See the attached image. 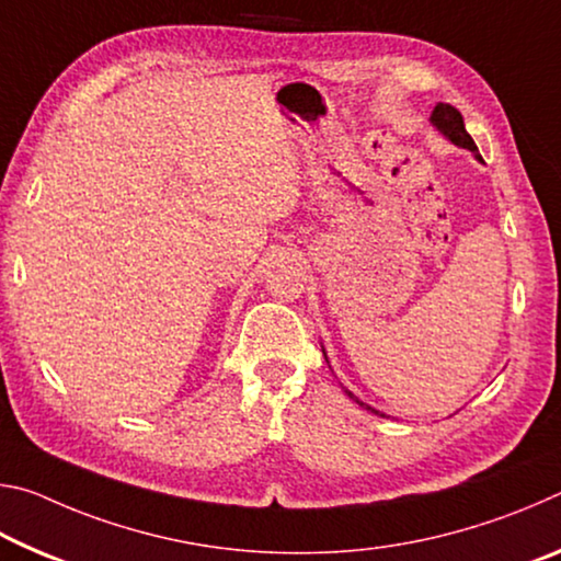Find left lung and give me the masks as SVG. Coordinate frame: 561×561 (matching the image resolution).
Wrapping results in <instances>:
<instances>
[{
    "instance_id": "8db88e82",
    "label": "left lung",
    "mask_w": 561,
    "mask_h": 561,
    "mask_svg": "<svg viewBox=\"0 0 561 561\" xmlns=\"http://www.w3.org/2000/svg\"><path fill=\"white\" fill-rule=\"evenodd\" d=\"M431 121H433V126L438 128L443 136H448L455 146H460V148H468V150H478V146H474V140L470 138V133L465 130V121H462V116H460V111L458 108H453V106H448V103H438V106H435V111H433V116H431ZM480 158V156H478ZM348 393V391H346ZM351 398H354V393H348ZM356 403H360L358 398H354ZM360 405H366V403H360ZM368 408V405H366ZM368 411H374V408H368ZM374 413H378V411H374Z\"/></svg>"
}]
</instances>
